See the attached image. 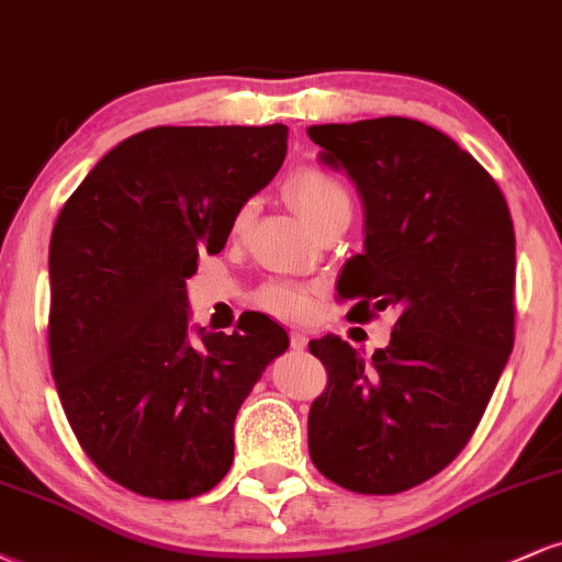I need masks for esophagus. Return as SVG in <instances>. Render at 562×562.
Segmentation results:
<instances>
[{
  "label": "esophagus",
  "mask_w": 562,
  "mask_h": 562,
  "mask_svg": "<svg viewBox=\"0 0 562 562\" xmlns=\"http://www.w3.org/2000/svg\"><path fill=\"white\" fill-rule=\"evenodd\" d=\"M290 346H293L295 351H303V348L308 346L306 333H301V330H293V333H290Z\"/></svg>",
  "instance_id": "esophagus-1"
}]
</instances>
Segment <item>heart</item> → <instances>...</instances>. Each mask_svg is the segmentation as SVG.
Here are the masks:
<instances>
[{"label": "heart", "mask_w": 562, "mask_h": 562, "mask_svg": "<svg viewBox=\"0 0 562 562\" xmlns=\"http://www.w3.org/2000/svg\"><path fill=\"white\" fill-rule=\"evenodd\" d=\"M285 190L295 209L317 232L325 229L327 224L340 222V218L351 222L353 198L338 173L322 169V166H301L288 177ZM254 200H245V203L237 205L229 224L232 235H245L250 222H254ZM256 306L261 312L272 314V317L299 322L312 312V288L293 280H272L256 293Z\"/></svg>", "instance_id": "1"}]
</instances>
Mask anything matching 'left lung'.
Masks as SVG:
<instances>
[{"instance_id":"left-lung-1","label":"left lung","mask_w":562,"mask_h":562,"mask_svg":"<svg viewBox=\"0 0 562 562\" xmlns=\"http://www.w3.org/2000/svg\"><path fill=\"white\" fill-rule=\"evenodd\" d=\"M306 132L364 203V254L338 280L348 317L398 314L370 362L333 333L308 344L327 370L308 454L348 492L398 494L465 449L513 351V216L492 173L423 121Z\"/></svg>"}]
</instances>
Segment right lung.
<instances>
[{"label": "right lung", "mask_w": 562, "mask_h": 562, "mask_svg": "<svg viewBox=\"0 0 562 562\" xmlns=\"http://www.w3.org/2000/svg\"><path fill=\"white\" fill-rule=\"evenodd\" d=\"M288 126H156L115 145L49 243V362L81 449L108 479L190 499L227 475L235 417L288 348L274 319L187 335V280L237 205L272 182Z\"/></svg>", "instance_id": "obj_1"}]
</instances>
